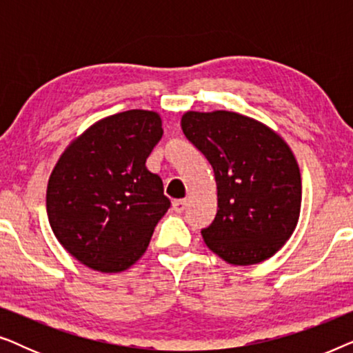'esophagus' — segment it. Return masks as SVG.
Segmentation results:
<instances>
[{
  "label": "esophagus",
  "mask_w": 353,
  "mask_h": 353,
  "mask_svg": "<svg viewBox=\"0 0 353 353\" xmlns=\"http://www.w3.org/2000/svg\"><path fill=\"white\" fill-rule=\"evenodd\" d=\"M186 205H188L186 199H176V201H173V204H172L173 210H175L176 214H181V212L186 209Z\"/></svg>",
  "instance_id": "obj_1"
}]
</instances>
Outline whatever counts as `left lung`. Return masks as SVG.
Here are the masks:
<instances>
[{"label": "left lung", "instance_id": "1", "mask_svg": "<svg viewBox=\"0 0 353 353\" xmlns=\"http://www.w3.org/2000/svg\"><path fill=\"white\" fill-rule=\"evenodd\" d=\"M181 128L214 168L219 210L202 230L207 248L241 267L273 257L301 215L302 178L289 144L268 125L231 110H188Z\"/></svg>", "mask_w": 353, "mask_h": 353}]
</instances>
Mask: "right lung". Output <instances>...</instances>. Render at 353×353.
Wrapping results in <instances>:
<instances>
[{
	"label": "right lung",
	"instance_id": "obj_1",
	"mask_svg": "<svg viewBox=\"0 0 353 353\" xmlns=\"http://www.w3.org/2000/svg\"><path fill=\"white\" fill-rule=\"evenodd\" d=\"M162 134L159 112L132 109L98 120L61 154L48 180V220L80 263L120 273L146 252L170 207L146 167Z\"/></svg>",
	"mask_w": 353,
	"mask_h": 353
}]
</instances>
